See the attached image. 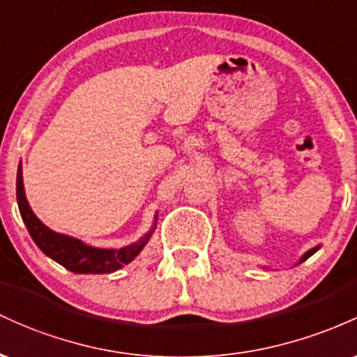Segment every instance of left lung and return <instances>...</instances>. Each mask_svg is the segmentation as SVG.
Returning a JSON list of instances; mask_svg holds the SVG:
<instances>
[{
  "mask_svg": "<svg viewBox=\"0 0 357 357\" xmlns=\"http://www.w3.org/2000/svg\"><path fill=\"white\" fill-rule=\"evenodd\" d=\"M317 250H319V248H312V250H310V251H307V253H305V255H303V256H302V258H300V263H302V261H305V259H307V258H310V256H312V255H314V253H315V251H317Z\"/></svg>",
  "mask_w": 357,
  "mask_h": 357,
  "instance_id": "left-lung-1",
  "label": "left lung"
}]
</instances>
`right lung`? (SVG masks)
Masks as SVG:
<instances>
[{
  "instance_id": "1",
  "label": "right lung",
  "mask_w": 357,
  "mask_h": 357,
  "mask_svg": "<svg viewBox=\"0 0 357 357\" xmlns=\"http://www.w3.org/2000/svg\"><path fill=\"white\" fill-rule=\"evenodd\" d=\"M17 200L18 209L22 214L23 222H25L28 232L35 244L43 251L49 258L57 261L59 265L72 271V273H91V275H102L113 273L128 263H131L138 256L139 251L145 248V244L150 239L151 232L157 227V222L153 224L151 231L143 236L139 241H136L130 246L121 248V250H101V248H92L84 244L79 239L70 238V236L59 234V232L49 229L33 211L28 206L25 197V187H23L22 177V165L18 167L17 174ZM157 219V218H155Z\"/></svg>"
}]
</instances>
